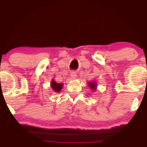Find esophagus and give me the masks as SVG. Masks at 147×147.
<instances>
[{"label":"esophagus","mask_w":147,"mask_h":147,"mask_svg":"<svg viewBox=\"0 0 147 147\" xmlns=\"http://www.w3.org/2000/svg\"><path fill=\"white\" fill-rule=\"evenodd\" d=\"M76 76H77V74H76V71H71L70 73V77L71 78V79H76Z\"/></svg>","instance_id":"34e87169"}]
</instances>
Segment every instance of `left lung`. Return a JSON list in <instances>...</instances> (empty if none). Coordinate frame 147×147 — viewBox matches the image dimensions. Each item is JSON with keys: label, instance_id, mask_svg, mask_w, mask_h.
<instances>
[{"label": "left lung", "instance_id": "1", "mask_svg": "<svg viewBox=\"0 0 147 147\" xmlns=\"http://www.w3.org/2000/svg\"><path fill=\"white\" fill-rule=\"evenodd\" d=\"M88 86H89L90 89L92 90H94V91H95L96 88H97V84H96V82L95 81L89 82L88 83Z\"/></svg>", "mask_w": 147, "mask_h": 147}]
</instances>
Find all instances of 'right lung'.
I'll return each instance as SVG.
<instances>
[{"label":"right lung","mask_w":147,"mask_h":147,"mask_svg":"<svg viewBox=\"0 0 147 147\" xmlns=\"http://www.w3.org/2000/svg\"><path fill=\"white\" fill-rule=\"evenodd\" d=\"M63 84H58L57 82L54 81V80H52L51 81V88L53 89L54 92H59L61 91L62 88H63Z\"/></svg>","instance_id":"1"}]
</instances>
